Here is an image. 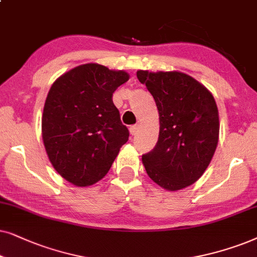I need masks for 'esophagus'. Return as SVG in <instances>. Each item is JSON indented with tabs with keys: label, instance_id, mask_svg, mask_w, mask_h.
I'll use <instances>...</instances> for the list:
<instances>
[{
	"label": "esophagus",
	"instance_id": "1",
	"mask_svg": "<svg viewBox=\"0 0 257 257\" xmlns=\"http://www.w3.org/2000/svg\"><path fill=\"white\" fill-rule=\"evenodd\" d=\"M139 129H140V125L139 124H134V125H132L131 128H129V132H131V134L134 136V135H136L139 133Z\"/></svg>",
	"mask_w": 257,
	"mask_h": 257
}]
</instances>
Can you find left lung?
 I'll return each instance as SVG.
<instances>
[{"label":"left lung","mask_w":257,"mask_h":257,"mask_svg":"<svg viewBox=\"0 0 257 257\" xmlns=\"http://www.w3.org/2000/svg\"><path fill=\"white\" fill-rule=\"evenodd\" d=\"M155 100L160 134L152 152L142 155L148 176L166 190L196 182L208 168L218 142V110L208 89L181 71L139 70Z\"/></svg>","instance_id":"1"}]
</instances>
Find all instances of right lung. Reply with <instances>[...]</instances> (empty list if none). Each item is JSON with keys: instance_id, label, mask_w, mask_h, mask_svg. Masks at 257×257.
Returning <instances> with one entry per match:
<instances>
[{"instance_id": "add662e5", "label": "right lung", "mask_w": 257, "mask_h": 257, "mask_svg": "<svg viewBox=\"0 0 257 257\" xmlns=\"http://www.w3.org/2000/svg\"><path fill=\"white\" fill-rule=\"evenodd\" d=\"M129 80L123 70L97 63L75 67L51 85L42 115V139L64 180L88 187L103 179L128 141L112 93Z\"/></svg>"}]
</instances>
